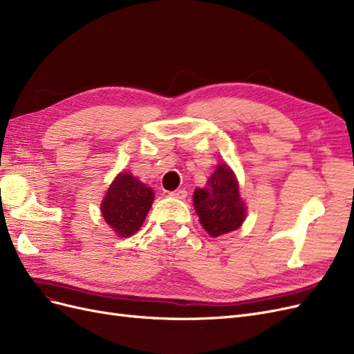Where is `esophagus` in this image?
<instances>
[{"label":"esophagus","mask_w":354,"mask_h":354,"mask_svg":"<svg viewBox=\"0 0 354 354\" xmlns=\"http://www.w3.org/2000/svg\"><path fill=\"white\" fill-rule=\"evenodd\" d=\"M171 196L177 198V199H185L187 196V192H186V189H178V190L173 192V194H171Z\"/></svg>","instance_id":"34e87169"}]
</instances>
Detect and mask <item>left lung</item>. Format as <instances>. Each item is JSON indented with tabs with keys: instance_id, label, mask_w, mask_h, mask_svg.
Instances as JSON below:
<instances>
[{
	"instance_id": "obj_1",
	"label": "left lung",
	"mask_w": 354,
	"mask_h": 354,
	"mask_svg": "<svg viewBox=\"0 0 354 354\" xmlns=\"http://www.w3.org/2000/svg\"><path fill=\"white\" fill-rule=\"evenodd\" d=\"M207 183V187L196 189L194 194V205L202 227L212 238L239 229L246 217V207L230 167L218 164Z\"/></svg>"
}]
</instances>
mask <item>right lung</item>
<instances>
[{
  "mask_svg": "<svg viewBox=\"0 0 354 354\" xmlns=\"http://www.w3.org/2000/svg\"><path fill=\"white\" fill-rule=\"evenodd\" d=\"M155 194L130 173L118 174L102 201V214L120 238L134 234L147 216Z\"/></svg>",
  "mask_w": 354,
  "mask_h": 354,
  "instance_id": "obj_1",
  "label": "right lung"
}]
</instances>
